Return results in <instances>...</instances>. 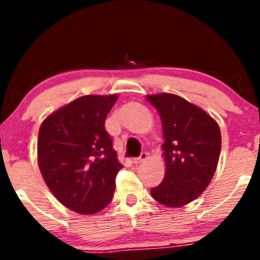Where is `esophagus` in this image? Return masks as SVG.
<instances>
[{
  "label": "esophagus",
  "mask_w": 260,
  "mask_h": 260,
  "mask_svg": "<svg viewBox=\"0 0 260 260\" xmlns=\"http://www.w3.org/2000/svg\"><path fill=\"white\" fill-rule=\"evenodd\" d=\"M147 158H148V153H147V152H142V153H141V156L138 157V158L133 159V164H136V165L142 164V162H145Z\"/></svg>",
  "instance_id": "obj_1"
}]
</instances>
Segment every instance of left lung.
<instances>
[{"mask_svg":"<svg viewBox=\"0 0 260 260\" xmlns=\"http://www.w3.org/2000/svg\"><path fill=\"white\" fill-rule=\"evenodd\" d=\"M158 112L165 143V177L151 195L167 208L196 200L211 182L221 151L219 124L203 108L171 93L148 94Z\"/></svg>","mask_w":260,"mask_h":260,"instance_id":"left-lung-1","label":"left lung"}]
</instances>
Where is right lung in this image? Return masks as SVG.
<instances>
[{
  "label": "right lung",
  "mask_w": 260,
  "mask_h": 260,
  "mask_svg": "<svg viewBox=\"0 0 260 260\" xmlns=\"http://www.w3.org/2000/svg\"><path fill=\"white\" fill-rule=\"evenodd\" d=\"M118 94L83 95L60 107L39 129L38 164L52 195L81 215L102 211L122 169L104 122Z\"/></svg>",
  "instance_id": "obj_1"
}]
</instances>
